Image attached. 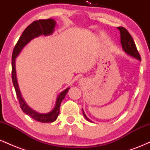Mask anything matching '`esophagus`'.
I'll return each instance as SVG.
<instances>
[{
    "label": "esophagus",
    "instance_id": "34e87169",
    "mask_svg": "<svg viewBox=\"0 0 150 150\" xmlns=\"http://www.w3.org/2000/svg\"><path fill=\"white\" fill-rule=\"evenodd\" d=\"M80 84H81V85H82V80H80Z\"/></svg>",
    "mask_w": 150,
    "mask_h": 150
}]
</instances>
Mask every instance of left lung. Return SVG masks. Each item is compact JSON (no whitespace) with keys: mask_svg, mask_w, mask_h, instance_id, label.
<instances>
[{"mask_svg":"<svg viewBox=\"0 0 150 150\" xmlns=\"http://www.w3.org/2000/svg\"><path fill=\"white\" fill-rule=\"evenodd\" d=\"M118 30L120 31V44H121L122 48H123V50L125 51V53L126 54H128V56H131V57L141 61L140 53H139L138 51H137V47H136L135 42L133 41V39H132V37H131L130 33H129L126 29H125L124 27H118ZM82 113H83V116H85L86 119L89 122H92V120H89L87 117V116H86L83 109H82Z\"/></svg>","mask_w":150,"mask_h":150,"instance_id":"obj_1","label":"left lung"}]
</instances>
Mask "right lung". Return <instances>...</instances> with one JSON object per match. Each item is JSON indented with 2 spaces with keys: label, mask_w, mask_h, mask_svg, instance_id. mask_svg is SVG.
<instances>
[{
  "label": "right lung",
  "mask_w": 150,
  "mask_h": 150,
  "mask_svg": "<svg viewBox=\"0 0 150 150\" xmlns=\"http://www.w3.org/2000/svg\"><path fill=\"white\" fill-rule=\"evenodd\" d=\"M56 24V21L51 18L47 19V20H36V21L32 22L22 32V35L20 36L18 43L13 49V56H12V80H13V83L14 85L15 92H16L17 97H18L19 103H20V107H21L24 113L28 115L33 119L37 120V121L42 122V123H52L57 119L58 116L60 113L61 103L68 93L70 87H68L58 94L57 99H56V104H55L54 108L52 111L46 113H38L37 111H34L32 108H30L25 102L23 97H22L21 92H20V88H19L18 80H17L16 69H15V58L18 57V56L21 52L23 48L34 38H37L42 35L49 36L52 34L54 32Z\"/></svg>",
  "instance_id": "right-lung-1"
}]
</instances>
